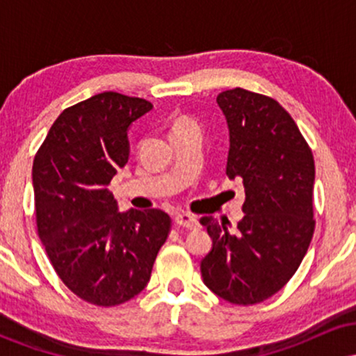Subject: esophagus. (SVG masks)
Instances as JSON below:
<instances>
[{"label":"esophagus","instance_id":"obj_1","mask_svg":"<svg viewBox=\"0 0 356 356\" xmlns=\"http://www.w3.org/2000/svg\"><path fill=\"white\" fill-rule=\"evenodd\" d=\"M174 222L179 227H187V229H195L199 226V220L195 216L189 214V212H177L174 218Z\"/></svg>","mask_w":356,"mask_h":356}]
</instances>
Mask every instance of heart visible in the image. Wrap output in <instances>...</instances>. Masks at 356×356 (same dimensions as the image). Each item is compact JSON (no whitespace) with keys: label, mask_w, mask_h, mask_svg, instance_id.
<instances>
[{"label":"heart","mask_w":356,"mask_h":356,"mask_svg":"<svg viewBox=\"0 0 356 356\" xmlns=\"http://www.w3.org/2000/svg\"><path fill=\"white\" fill-rule=\"evenodd\" d=\"M187 124H194V122L189 120V118H181V120H177V124L175 127H181V125H187Z\"/></svg>","instance_id":"heart-1"}]
</instances>
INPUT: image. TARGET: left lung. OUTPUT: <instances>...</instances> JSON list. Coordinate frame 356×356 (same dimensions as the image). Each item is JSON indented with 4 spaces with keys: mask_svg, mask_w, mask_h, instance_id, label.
<instances>
[{
    "mask_svg": "<svg viewBox=\"0 0 356 356\" xmlns=\"http://www.w3.org/2000/svg\"><path fill=\"white\" fill-rule=\"evenodd\" d=\"M229 129L227 177L246 199L234 231L204 216L212 249L201 261L204 284L234 305H256L291 280L312 243L314 161L291 115L269 97L232 88L219 93Z\"/></svg>",
    "mask_w": 356,
    "mask_h": 356,
    "instance_id": "left-lung-1",
    "label": "left lung"
}]
</instances>
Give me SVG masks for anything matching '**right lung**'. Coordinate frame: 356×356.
Instances as JSON below:
<instances>
[{
	"instance_id": "1",
	"label": "right lung",
	"mask_w": 356,
	"mask_h": 356,
	"mask_svg": "<svg viewBox=\"0 0 356 356\" xmlns=\"http://www.w3.org/2000/svg\"><path fill=\"white\" fill-rule=\"evenodd\" d=\"M144 99L104 92L63 110L33 161L38 236L70 291L97 306L132 300L150 280L170 231L161 209L118 211L107 189L129 161Z\"/></svg>"
}]
</instances>
